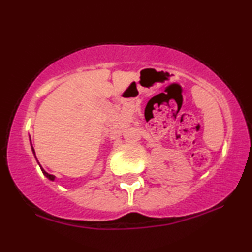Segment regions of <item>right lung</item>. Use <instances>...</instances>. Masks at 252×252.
Masks as SVG:
<instances>
[{
	"mask_svg": "<svg viewBox=\"0 0 252 252\" xmlns=\"http://www.w3.org/2000/svg\"><path fill=\"white\" fill-rule=\"evenodd\" d=\"M30 141H31V139H30ZM31 146H32V143H31ZM32 152H33V155L35 156V151H34V149H33V147H32ZM35 159H36V157H35ZM37 163H39V162H37ZM39 165H40V168H41V170H42V172H43V174L44 176L49 179V180H51V181H54V179H55V177L54 176H52V174H49L48 172L45 171V170L41 167V164L39 163Z\"/></svg>",
	"mask_w": 252,
	"mask_h": 252,
	"instance_id": "right-lung-1",
	"label": "right lung"
}]
</instances>
